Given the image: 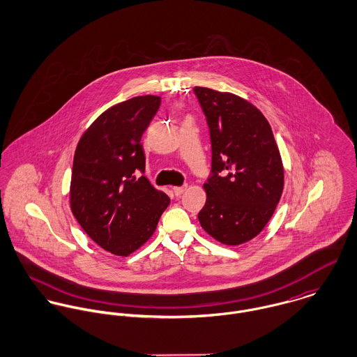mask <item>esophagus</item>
Masks as SVG:
<instances>
[{
  "mask_svg": "<svg viewBox=\"0 0 357 357\" xmlns=\"http://www.w3.org/2000/svg\"><path fill=\"white\" fill-rule=\"evenodd\" d=\"M185 190H187V185H183V187H173V192H174L176 197H180Z\"/></svg>",
  "mask_w": 357,
  "mask_h": 357,
  "instance_id": "1",
  "label": "esophagus"
}]
</instances>
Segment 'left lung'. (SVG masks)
<instances>
[{"label": "left lung", "instance_id": "1", "mask_svg": "<svg viewBox=\"0 0 357 357\" xmlns=\"http://www.w3.org/2000/svg\"><path fill=\"white\" fill-rule=\"evenodd\" d=\"M211 140L213 176L204 183L201 227L217 242L238 246L271 220L284 185L272 129L255 104L229 92L195 86Z\"/></svg>", "mask_w": 357, "mask_h": 357}]
</instances>
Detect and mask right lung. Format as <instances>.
<instances>
[{
    "instance_id": "right-lung-1",
    "label": "right lung",
    "mask_w": 357,
    "mask_h": 357,
    "mask_svg": "<svg viewBox=\"0 0 357 357\" xmlns=\"http://www.w3.org/2000/svg\"><path fill=\"white\" fill-rule=\"evenodd\" d=\"M160 105L153 95L115 104L81 136L74 153L70 207L88 236L111 255L128 257L155 232L170 204L144 173L142 136Z\"/></svg>"
}]
</instances>
